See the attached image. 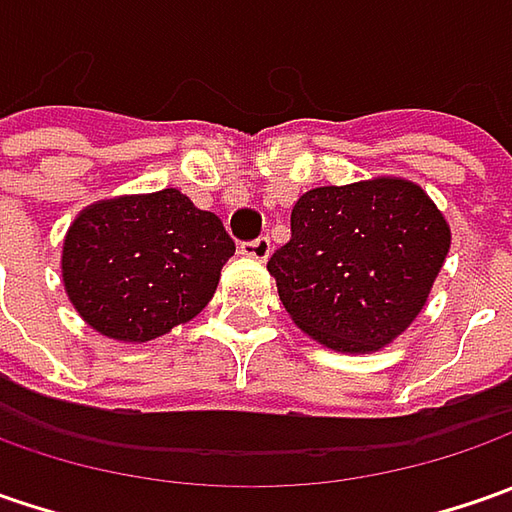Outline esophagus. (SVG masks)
<instances>
[{
  "instance_id": "34e87169",
  "label": "esophagus",
  "mask_w": 512,
  "mask_h": 512,
  "mask_svg": "<svg viewBox=\"0 0 512 512\" xmlns=\"http://www.w3.org/2000/svg\"><path fill=\"white\" fill-rule=\"evenodd\" d=\"M270 239L267 236H259V239H253V242H242V253L250 256V259H256V262H267V256H270Z\"/></svg>"
}]
</instances>
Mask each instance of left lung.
<instances>
[{"mask_svg":"<svg viewBox=\"0 0 512 512\" xmlns=\"http://www.w3.org/2000/svg\"><path fill=\"white\" fill-rule=\"evenodd\" d=\"M450 227L422 187L379 176L313 187L267 262L290 319L342 353L382 350L422 313Z\"/></svg>","mask_w":512,"mask_h":512,"instance_id":"1","label":"left lung"}]
</instances>
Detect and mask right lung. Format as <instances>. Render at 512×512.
Segmentation results:
<instances>
[{"mask_svg": "<svg viewBox=\"0 0 512 512\" xmlns=\"http://www.w3.org/2000/svg\"><path fill=\"white\" fill-rule=\"evenodd\" d=\"M233 253L216 213L165 187L85 207L62 245V282L93 330L150 342L213 299Z\"/></svg>", "mask_w": 512, "mask_h": 512, "instance_id": "right-lung-1", "label": "right lung"}]
</instances>
